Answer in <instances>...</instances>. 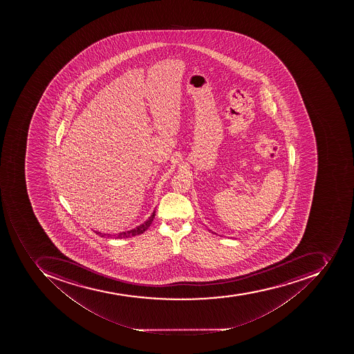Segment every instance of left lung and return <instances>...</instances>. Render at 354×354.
Instances as JSON below:
<instances>
[{
    "label": "left lung",
    "instance_id": "left-lung-1",
    "mask_svg": "<svg viewBox=\"0 0 354 354\" xmlns=\"http://www.w3.org/2000/svg\"><path fill=\"white\" fill-rule=\"evenodd\" d=\"M209 231H212V230H209ZM212 234H214V232H212Z\"/></svg>",
    "mask_w": 354,
    "mask_h": 354
}]
</instances>
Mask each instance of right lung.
Masks as SVG:
<instances>
[{
	"instance_id": "add662e5",
	"label": "right lung",
	"mask_w": 354,
	"mask_h": 354,
	"mask_svg": "<svg viewBox=\"0 0 354 354\" xmlns=\"http://www.w3.org/2000/svg\"><path fill=\"white\" fill-rule=\"evenodd\" d=\"M155 214H156V210H153L151 217L148 218L145 223L138 225L136 228L131 229V230L123 231V232H120V234H105L96 231V234H100V237L114 238V239H127V238L135 237V236H138V234H144V232L149 228V225H151L153 218H155Z\"/></svg>"
}]
</instances>
